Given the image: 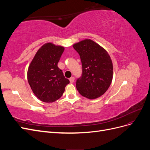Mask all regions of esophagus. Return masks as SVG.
<instances>
[{
    "label": "esophagus",
    "instance_id": "34e87169",
    "mask_svg": "<svg viewBox=\"0 0 150 150\" xmlns=\"http://www.w3.org/2000/svg\"><path fill=\"white\" fill-rule=\"evenodd\" d=\"M69 81H70V83H73L74 81V77H71V78L69 79Z\"/></svg>",
    "mask_w": 150,
    "mask_h": 150
}]
</instances>
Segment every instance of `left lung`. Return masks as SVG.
<instances>
[{"instance_id": "left-lung-1", "label": "left lung", "mask_w": 150, "mask_h": 150, "mask_svg": "<svg viewBox=\"0 0 150 150\" xmlns=\"http://www.w3.org/2000/svg\"><path fill=\"white\" fill-rule=\"evenodd\" d=\"M82 63L83 72L76 81L80 94L90 99L105 93L112 79V63L105 49L91 39H85L73 45Z\"/></svg>"}]
</instances>
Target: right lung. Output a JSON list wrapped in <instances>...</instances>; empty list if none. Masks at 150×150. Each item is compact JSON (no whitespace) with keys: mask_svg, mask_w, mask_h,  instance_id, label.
<instances>
[{"mask_svg":"<svg viewBox=\"0 0 150 150\" xmlns=\"http://www.w3.org/2000/svg\"><path fill=\"white\" fill-rule=\"evenodd\" d=\"M64 48L46 43L36 52L28 71V79L36 97L45 103L59 99L69 83L57 63Z\"/></svg>","mask_w":150,"mask_h":150,"instance_id":"add662e5","label":"right lung"}]
</instances>
